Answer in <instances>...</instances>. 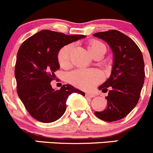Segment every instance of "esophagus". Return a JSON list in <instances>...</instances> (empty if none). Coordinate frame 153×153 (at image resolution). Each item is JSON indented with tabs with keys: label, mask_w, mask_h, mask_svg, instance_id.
<instances>
[{
	"label": "esophagus",
	"mask_w": 153,
	"mask_h": 153,
	"mask_svg": "<svg viewBox=\"0 0 153 153\" xmlns=\"http://www.w3.org/2000/svg\"><path fill=\"white\" fill-rule=\"evenodd\" d=\"M86 97H89V98H94V97L95 96V95H94V94H92V93H90V92H87V93H86Z\"/></svg>",
	"instance_id": "1"
}]
</instances>
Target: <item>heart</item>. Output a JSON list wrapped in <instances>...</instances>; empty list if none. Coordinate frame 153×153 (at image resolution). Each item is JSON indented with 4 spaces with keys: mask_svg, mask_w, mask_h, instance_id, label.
<instances>
[{
    "mask_svg": "<svg viewBox=\"0 0 153 153\" xmlns=\"http://www.w3.org/2000/svg\"><path fill=\"white\" fill-rule=\"evenodd\" d=\"M87 48L92 55L101 51L106 52L105 45L98 40H90L88 42ZM72 49V46L68 44L59 50L58 53V61L61 67L67 68L69 66ZM102 79V73L97 69H75L72 71L68 77V80L71 84L83 89H92L97 84L101 82Z\"/></svg>",
    "mask_w": 153,
    "mask_h": 153,
    "instance_id": "1",
    "label": "heart"
}]
</instances>
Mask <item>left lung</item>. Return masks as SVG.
<instances>
[{
    "instance_id": "left-lung-1",
    "label": "left lung",
    "mask_w": 153,
    "mask_h": 153,
    "mask_svg": "<svg viewBox=\"0 0 153 153\" xmlns=\"http://www.w3.org/2000/svg\"><path fill=\"white\" fill-rule=\"evenodd\" d=\"M94 36L106 41L113 52L110 77L99 86L108 91L107 106L95 115L103 121L112 122L126 117L138 104L144 83V62L137 44L122 32L115 29L97 32Z\"/></svg>"
}]
</instances>
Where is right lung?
Wrapping results in <instances>:
<instances>
[{"label": "right lung", "instance_id": "add662e5", "mask_svg": "<svg viewBox=\"0 0 153 153\" xmlns=\"http://www.w3.org/2000/svg\"><path fill=\"white\" fill-rule=\"evenodd\" d=\"M84 35H67L44 29L27 38L17 54L15 76L17 93L31 116L43 123L59 119L65 112L68 97L73 92H84L70 84L59 90L52 89L50 82L60 69L58 53L65 45Z\"/></svg>", "mask_w": 153, "mask_h": 153}]
</instances>
